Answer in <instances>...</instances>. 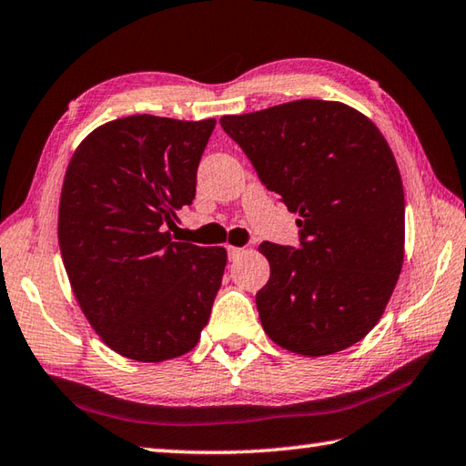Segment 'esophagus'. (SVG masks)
<instances>
[{
  "label": "esophagus",
  "mask_w": 466,
  "mask_h": 466,
  "mask_svg": "<svg viewBox=\"0 0 466 466\" xmlns=\"http://www.w3.org/2000/svg\"><path fill=\"white\" fill-rule=\"evenodd\" d=\"M242 252H244V248H240V247H228V257H230L232 261L234 258H238Z\"/></svg>",
  "instance_id": "esophagus-1"
}]
</instances>
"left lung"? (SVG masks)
<instances>
[{"mask_svg": "<svg viewBox=\"0 0 466 466\" xmlns=\"http://www.w3.org/2000/svg\"><path fill=\"white\" fill-rule=\"evenodd\" d=\"M219 125L299 216V247H258L271 267L257 291L265 333L310 358L358 343L380 320L403 267L405 195L384 136L356 108L310 98Z\"/></svg>", "mask_w": 466, "mask_h": 466, "instance_id": "obj_1", "label": "left lung"}]
</instances>
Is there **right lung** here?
<instances>
[{
	"instance_id": "add662e5",
	"label": "right lung",
	"mask_w": 466,
	"mask_h": 466,
	"mask_svg": "<svg viewBox=\"0 0 466 466\" xmlns=\"http://www.w3.org/2000/svg\"><path fill=\"white\" fill-rule=\"evenodd\" d=\"M216 119L133 115L94 129L69 160L59 248L77 304L110 350L137 361L191 351L226 267L222 247L175 242Z\"/></svg>"
}]
</instances>
